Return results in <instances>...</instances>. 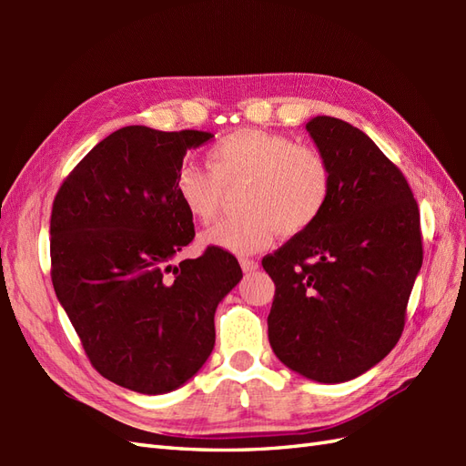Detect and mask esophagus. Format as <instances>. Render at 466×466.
<instances>
[{
	"label": "esophagus",
	"mask_w": 466,
	"mask_h": 466,
	"mask_svg": "<svg viewBox=\"0 0 466 466\" xmlns=\"http://www.w3.org/2000/svg\"><path fill=\"white\" fill-rule=\"evenodd\" d=\"M240 266H242V270H244V272H254V270H258V262H256V260L244 258V260H240Z\"/></svg>",
	"instance_id": "1"
}]
</instances>
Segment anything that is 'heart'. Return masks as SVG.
Returning a JSON list of instances; mask_svg holds the SVG:
<instances>
[{"instance_id":"b5f03b06","label":"heart","mask_w":466,"mask_h":466,"mask_svg":"<svg viewBox=\"0 0 466 466\" xmlns=\"http://www.w3.org/2000/svg\"><path fill=\"white\" fill-rule=\"evenodd\" d=\"M208 170L182 164L174 192L196 222L222 214L226 192L238 190L244 214L208 230L202 240L236 256L262 252L279 232L294 238L320 220L332 194V170L314 147L292 137L240 127L222 136L206 154Z\"/></svg>"}]
</instances>
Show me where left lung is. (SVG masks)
Listing matches in <instances>:
<instances>
[{
  "mask_svg": "<svg viewBox=\"0 0 466 466\" xmlns=\"http://www.w3.org/2000/svg\"><path fill=\"white\" fill-rule=\"evenodd\" d=\"M332 170L320 220L262 266L276 292L268 340L290 370L346 382L397 346L422 266L420 214L407 177L359 127L316 116L306 124Z\"/></svg>",
  "mask_w": 466,
  "mask_h": 466,
  "instance_id": "obj_1",
  "label": "left lung"
}]
</instances>
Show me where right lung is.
I'll return each instance as SVG.
<instances>
[{"instance_id":"right-lung-1","label":"right lung","mask_w":466,"mask_h":466,"mask_svg":"<svg viewBox=\"0 0 466 466\" xmlns=\"http://www.w3.org/2000/svg\"><path fill=\"white\" fill-rule=\"evenodd\" d=\"M214 134L126 126L59 186L49 222L59 304L104 379L142 394L176 390L216 342L218 304L242 279L230 252L174 258L194 240L174 177Z\"/></svg>"}]
</instances>
